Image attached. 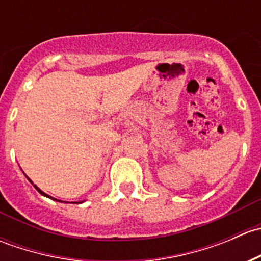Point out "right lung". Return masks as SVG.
<instances>
[{
    "label": "right lung",
    "mask_w": 261,
    "mask_h": 261,
    "mask_svg": "<svg viewBox=\"0 0 261 261\" xmlns=\"http://www.w3.org/2000/svg\"><path fill=\"white\" fill-rule=\"evenodd\" d=\"M29 180H30V179H29ZM30 181H31V180H30ZM34 187H35V188H36V189H38V192H39V193H40V194H43V196H46V197H49V196H48V194H45V193H44V192H43V191H40V189H39V188H38V187H36V186H35V184H34ZM53 199H54V198H53ZM55 201H58V199H55ZM59 202H60V201H59ZM78 203H81V202H78Z\"/></svg>",
    "instance_id": "obj_1"
}]
</instances>
